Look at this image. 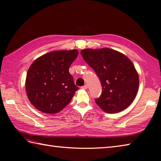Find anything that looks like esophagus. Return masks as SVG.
I'll return each instance as SVG.
<instances>
[{"label": "esophagus", "mask_w": 161, "mask_h": 161, "mask_svg": "<svg viewBox=\"0 0 161 161\" xmlns=\"http://www.w3.org/2000/svg\"><path fill=\"white\" fill-rule=\"evenodd\" d=\"M81 88H82V89H87V88H88V86H87V85H85L84 86H81Z\"/></svg>", "instance_id": "obj_1"}]
</instances>
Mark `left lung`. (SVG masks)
<instances>
[{
  "mask_svg": "<svg viewBox=\"0 0 161 161\" xmlns=\"http://www.w3.org/2000/svg\"><path fill=\"white\" fill-rule=\"evenodd\" d=\"M80 53L101 82V95L95 99L99 108L106 113L115 114L129 107L139 86L138 74L129 58L108 47L86 48Z\"/></svg>",
  "mask_w": 161,
  "mask_h": 161,
  "instance_id": "obj_1",
  "label": "left lung"
}]
</instances>
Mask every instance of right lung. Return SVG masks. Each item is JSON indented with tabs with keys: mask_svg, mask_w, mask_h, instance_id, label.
<instances>
[{
	"mask_svg": "<svg viewBox=\"0 0 161 161\" xmlns=\"http://www.w3.org/2000/svg\"><path fill=\"white\" fill-rule=\"evenodd\" d=\"M78 54L77 50L53 51L33 61L27 71L25 88L29 100L37 110L56 114L70 103L79 87L69 70Z\"/></svg>",
	"mask_w": 161,
	"mask_h": 161,
	"instance_id": "right-lung-1",
	"label": "right lung"
}]
</instances>
